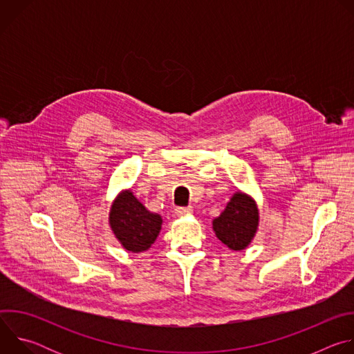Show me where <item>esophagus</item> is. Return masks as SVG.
Here are the masks:
<instances>
[{"instance_id":"obj_1","label":"esophagus","mask_w":354,"mask_h":354,"mask_svg":"<svg viewBox=\"0 0 354 354\" xmlns=\"http://www.w3.org/2000/svg\"><path fill=\"white\" fill-rule=\"evenodd\" d=\"M192 212H193L192 207H176L175 209V214L176 216H185V214H189Z\"/></svg>"}]
</instances>
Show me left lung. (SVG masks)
Masks as SVG:
<instances>
[{
  "label": "left lung",
  "mask_w": 354,
  "mask_h": 354,
  "mask_svg": "<svg viewBox=\"0 0 354 354\" xmlns=\"http://www.w3.org/2000/svg\"><path fill=\"white\" fill-rule=\"evenodd\" d=\"M259 223L255 201L243 193H235L213 228L217 238L232 250L245 249L254 238Z\"/></svg>",
  "instance_id": "8db88e82"
}]
</instances>
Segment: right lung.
I'll list each match as a JSON object with an SVG mask.
<instances>
[{
    "label": "right lung",
    "instance_id": "1",
    "mask_svg": "<svg viewBox=\"0 0 354 354\" xmlns=\"http://www.w3.org/2000/svg\"><path fill=\"white\" fill-rule=\"evenodd\" d=\"M109 221L120 243L134 254L147 250L154 243L162 224V218L149 213L130 190L115 200Z\"/></svg>",
    "mask_w": 354,
    "mask_h": 354
}]
</instances>
